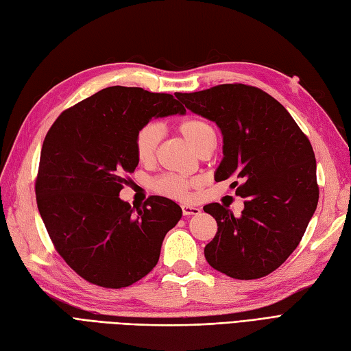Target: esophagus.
Wrapping results in <instances>:
<instances>
[{
  "label": "esophagus",
  "instance_id": "esophagus-1",
  "mask_svg": "<svg viewBox=\"0 0 351 351\" xmlns=\"http://www.w3.org/2000/svg\"><path fill=\"white\" fill-rule=\"evenodd\" d=\"M182 211H183V215H196L201 213V210H199L197 206H192V205H182Z\"/></svg>",
  "mask_w": 351,
  "mask_h": 351
}]
</instances>
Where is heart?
Returning <instances> with one entry per match:
<instances>
[{
    "instance_id": "b5f03b06",
    "label": "heart",
    "mask_w": 351,
    "mask_h": 351,
    "mask_svg": "<svg viewBox=\"0 0 351 351\" xmlns=\"http://www.w3.org/2000/svg\"><path fill=\"white\" fill-rule=\"evenodd\" d=\"M177 131L180 132L189 145H191L199 154L202 149L215 143V131L210 121L201 117H187L177 124ZM160 138V131L155 124H146L134 136V152L140 164L150 165L155 160L156 149ZM197 182L193 178H187L178 174H164L152 182V189L155 192L174 197L187 199L191 195V189L196 186Z\"/></svg>"
}]
</instances>
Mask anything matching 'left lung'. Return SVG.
Here are the masks:
<instances>
[{
  "label": "left lung",
  "instance_id": "obj_1",
  "mask_svg": "<svg viewBox=\"0 0 351 351\" xmlns=\"http://www.w3.org/2000/svg\"><path fill=\"white\" fill-rule=\"evenodd\" d=\"M176 97L219 125L215 182L236 180L230 187L246 199L239 217L217 202L204 206L219 226L204 250L208 264L233 279L267 276L297 248L316 211L313 147L289 112L257 87L223 84Z\"/></svg>",
  "mask_w": 351,
  "mask_h": 351
}]
</instances>
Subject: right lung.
I'll return each mask as SVG.
<instances>
[{"label":"right lung","mask_w":351,"mask_h":351,"mask_svg":"<svg viewBox=\"0 0 351 351\" xmlns=\"http://www.w3.org/2000/svg\"><path fill=\"white\" fill-rule=\"evenodd\" d=\"M184 115L171 94L138 87L103 88L63 110L44 138L36 205L54 248L81 278L125 288L159 260L182 208L162 196L143 206L119 197L138 160L134 136L152 118Z\"/></svg>","instance_id":"obj_1"}]
</instances>
